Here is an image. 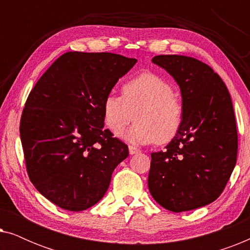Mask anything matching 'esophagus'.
Returning <instances> with one entry per match:
<instances>
[{
  "label": "esophagus",
  "instance_id": "esophagus-1",
  "mask_svg": "<svg viewBox=\"0 0 250 250\" xmlns=\"http://www.w3.org/2000/svg\"><path fill=\"white\" fill-rule=\"evenodd\" d=\"M128 151H129V155H135V153H139L140 152V150L134 148V146H128Z\"/></svg>",
  "mask_w": 250,
  "mask_h": 250
}]
</instances>
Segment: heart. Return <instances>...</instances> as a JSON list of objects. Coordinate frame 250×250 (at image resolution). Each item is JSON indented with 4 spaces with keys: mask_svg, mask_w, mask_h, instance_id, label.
I'll return each mask as SVG.
<instances>
[{
    "mask_svg": "<svg viewBox=\"0 0 250 250\" xmlns=\"http://www.w3.org/2000/svg\"><path fill=\"white\" fill-rule=\"evenodd\" d=\"M107 127L118 135L133 121L124 138L135 145L167 143L175 138L183 121V105L172 84L155 73H142L123 84L122 95L109 93L104 104Z\"/></svg>",
    "mask_w": 250,
    "mask_h": 250,
    "instance_id": "b5f03b06",
    "label": "heart"
}]
</instances>
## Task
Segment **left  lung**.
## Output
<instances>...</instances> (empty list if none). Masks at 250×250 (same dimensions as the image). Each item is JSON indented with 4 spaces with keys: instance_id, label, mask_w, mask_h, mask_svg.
Listing matches in <instances>:
<instances>
[{
    "instance_id": "1",
    "label": "left lung",
    "mask_w": 250,
    "mask_h": 250,
    "mask_svg": "<svg viewBox=\"0 0 250 250\" xmlns=\"http://www.w3.org/2000/svg\"><path fill=\"white\" fill-rule=\"evenodd\" d=\"M179 84L183 121L164 151L151 153L148 187L153 199L174 213L216 200L237 163L238 133L224 82L208 64L186 56H156Z\"/></svg>"
}]
</instances>
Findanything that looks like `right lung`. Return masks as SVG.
<instances>
[{"mask_svg": "<svg viewBox=\"0 0 250 250\" xmlns=\"http://www.w3.org/2000/svg\"><path fill=\"white\" fill-rule=\"evenodd\" d=\"M136 59L121 54L67 52L42 75L27 98L20 139L29 180L66 210L100 201L128 146L104 129L102 104Z\"/></svg>", "mask_w": 250, "mask_h": 250, "instance_id": "1", "label": "right lung"}]
</instances>
